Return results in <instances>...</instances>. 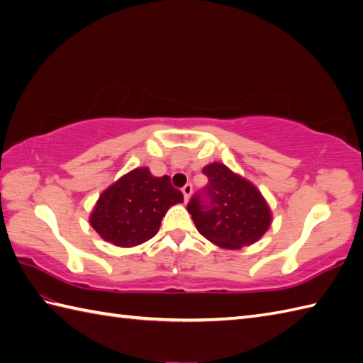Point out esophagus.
<instances>
[{
	"label": "esophagus",
	"mask_w": 363,
	"mask_h": 363,
	"mask_svg": "<svg viewBox=\"0 0 363 363\" xmlns=\"http://www.w3.org/2000/svg\"><path fill=\"white\" fill-rule=\"evenodd\" d=\"M191 190H194L191 184H186V186L182 187V194H184V199H186V201H189V198L191 195Z\"/></svg>",
	"instance_id": "34e87169"
}]
</instances>
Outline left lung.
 I'll use <instances>...</instances> for the list:
<instances>
[{
  "instance_id": "left-lung-1",
  "label": "left lung",
  "mask_w": 363,
  "mask_h": 363,
  "mask_svg": "<svg viewBox=\"0 0 363 363\" xmlns=\"http://www.w3.org/2000/svg\"><path fill=\"white\" fill-rule=\"evenodd\" d=\"M203 173L209 182L187 204L199 234L225 250L260 240L272 225V211L256 186L218 162Z\"/></svg>"
}]
</instances>
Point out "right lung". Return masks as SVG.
I'll use <instances>...</instances> for the list:
<instances>
[{
  "label": "right lung",
  "mask_w": 363,
  "mask_h": 363,
  "mask_svg": "<svg viewBox=\"0 0 363 363\" xmlns=\"http://www.w3.org/2000/svg\"><path fill=\"white\" fill-rule=\"evenodd\" d=\"M182 201L184 195L168 176L156 177L148 168H135L99 195L90 225L106 242L130 248L156 235L167 211Z\"/></svg>",
  "instance_id": "add662e5"
}]
</instances>
